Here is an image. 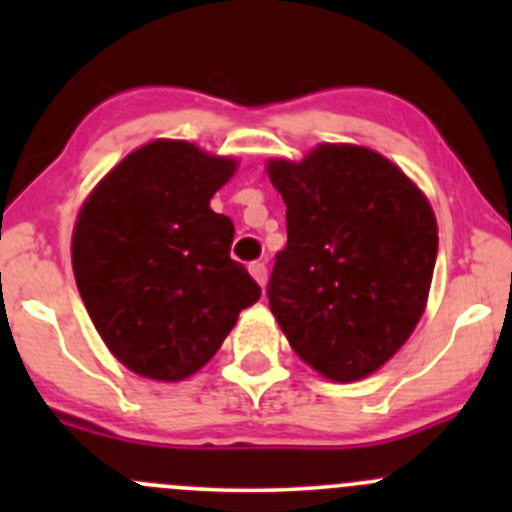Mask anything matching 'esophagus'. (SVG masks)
<instances>
[{"label":"esophagus","mask_w":512,"mask_h":512,"mask_svg":"<svg viewBox=\"0 0 512 512\" xmlns=\"http://www.w3.org/2000/svg\"><path fill=\"white\" fill-rule=\"evenodd\" d=\"M250 275L255 277L257 285L265 287L267 285V265H265V262H260V260L250 262Z\"/></svg>","instance_id":"obj_1"}]
</instances>
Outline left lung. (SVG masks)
<instances>
[{
    "instance_id": "8db88e82",
    "label": "left lung",
    "mask_w": 512,
    "mask_h": 512,
    "mask_svg": "<svg viewBox=\"0 0 512 512\" xmlns=\"http://www.w3.org/2000/svg\"><path fill=\"white\" fill-rule=\"evenodd\" d=\"M287 205L267 299L292 349L332 381L369 376L411 337L426 307L438 230L421 190L359 146L272 160Z\"/></svg>"
}]
</instances>
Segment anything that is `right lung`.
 <instances>
[{"label": "right lung", "mask_w": 512, "mask_h": 512, "mask_svg": "<svg viewBox=\"0 0 512 512\" xmlns=\"http://www.w3.org/2000/svg\"><path fill=\"white\" fill-rule=\"evenodd\" d=\"M232 173L235 160L153 141L123 158L81 208L76 287L106 347L136 374H195L260 299V285L230 257L235 225L210 210Z\"/></svg>", "instance_id": "right-lung-1"}]
</instances>
